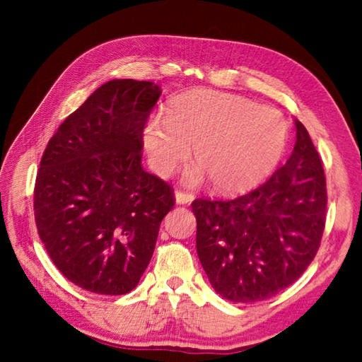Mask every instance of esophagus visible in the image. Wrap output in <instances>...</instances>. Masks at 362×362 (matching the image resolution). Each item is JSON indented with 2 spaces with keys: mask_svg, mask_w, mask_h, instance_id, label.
I'll return each instance as SVG.
<instances>
[{
  "mask_svg": "<svg viewBox=\"0 0 362 362\" xmlns=\"http://www.w3.org/2000/svg\"><path fill=\"white\" fill-rule=\"evenodd\" d=\"M175 202L179 205H189L191 202L194 201V196L189 194V193H183V191H175Z\"/></svg>",
  "mask_w": 362,
  "mask_h": 362,
  "instance_id": "34e87169",
  "label": "esophagus"
}]
</instances>
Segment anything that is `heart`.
<instances>
[{
    "label": "heart",
    "instance_id": "heart-1",
    "mask_svg": "<svg viewBox=\"0 0 362 362\" xmlns=\"http://www.w3.org/2000/svg\"><path fill=\"white\" fill-rule=\"evenodd\" d=\"M289 143L286 118L274 107L214 90H189L174 98L165 117L143 129L149 163L160 175L171 174L194 149L196 168L188 183L206 177L224 194H240L264 182L279 166Z\"/></svg>",
    "mask_w": 362,
    "mask_h": 362
}]
</instances>
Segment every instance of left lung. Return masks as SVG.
<instances>
[{
  "mask_svg": "<svg viewBox=\"0 0 362 362\" xmlns=\"http://www.w3.org/2000/svg\"><path fill=\"white\" fill-rule=\"evenodd\" d=\"M289 160L252 193L233 201L196 199V249L213 289L236 303L261 302L298 280L325 227L324 168L296 119Z\"/></svg>",
  "mask_w": 362,
  "mask_h": 362,
  "instance_id": "1",
  "label": "left lung"
}]
</instances>
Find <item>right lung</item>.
Masks as SVG:
<instances>
[{"mask_svg": "<svg viewBox=\"0 0 362 362\" xmlns=\"http://www.w3.org/2000/svg\"><path fill=\"white\" fill-rule=\"evenodd\" d=\"M161 90L113 79L52 135L34 189L35 224L56 267L104 296L132 291L174 206L171 187L141 166L143 129Z\"/></svg>", "mask_w": 362, "mask_h": 362, "instance_id": "right-lung-1", "label": "right lung"}]
</instances>
